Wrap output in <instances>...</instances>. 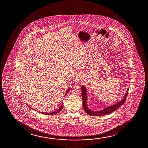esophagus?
Returning <instances> with one entry per match:
<instances>
[{
	"instance_id": "esophagus-1",
	"label": "esophagus",
	"mask_w": 148,
	"mask_h": 148,
	"mask_svg": "<svg viewBox=\"0 0 148 148\" xmlns=\"http://www.w3.org/2000/svg\"><path fill=\"white\" fill-rule=\"evenodd\" d=\"M78 78H79V77H78Z\"/></svg>"
}]
</instances>
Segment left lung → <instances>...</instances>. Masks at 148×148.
Listing matches in <instances>:
<instances>
[{
  "mask_svg": "<svg viewBox=\"0 0 148 148\" xmlns=\"http://www.w3.org/2000/svg\"><path fill=\"white\" fill-rule=\"evenodd\" d=\"M128 90H129V88H128L125 94V95L124 96L123 98L120 101L118 102L117 103L114 104L113 105L108 106L107 107L105 108V109L100 111H92L88 107V106L87 105V91L85 86L82 85L81 87V91H82V99H83V109L84 110L85 112H86L88 114L93 116H102L109 114L115 111L116 110L118 109L120 107H121V106L122 105L125 103L126 97L127 96Z\"/></svg>",
  "mask_w": 148,
  "mask_h": 148,
  "instance_id": "obj_1",
  "label": "left lung"
}]
</instances>
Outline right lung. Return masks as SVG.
<instances>
[{
  "label": "right lung",
  "instance_id": "right-lung-1",
  "mask_svg": "<svg viewBox=\"0 0 148 148\" xmlns=\"http://www.w3.org/2000/svg\"><path fill=\"white\" fill-rule=\"evenodd\" d=\"M70 88H68V89H67V91H66V93L65 94V95H66L68 93V92H69V90H70ZM63 104H64V103H62L61 107L59 108L58 109H57V111H56L53 112H51V113H47V112H46V113H45V112H40V113H41V114H42L47 115H55V114L58 113L59 112L61 111V110L63 109V106H63ZM28 106L30 108V109H31L34 110L35 111V110L33 109V108H31L30 107H29V106Z\"/></svg>",
  "mask_w": 148,
  "mask_h": 148
}]
</instances>
